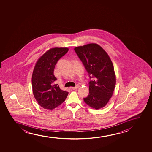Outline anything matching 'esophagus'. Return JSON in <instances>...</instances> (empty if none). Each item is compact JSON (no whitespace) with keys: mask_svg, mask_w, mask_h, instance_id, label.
<instances>
[{"mask_svg":"<svg viewBox=\"0 0 152 152\" xmlns=\"http://www.w3.org/2000/svg\"><path fill=\"white\" fill-rule=\"evenodd\" d=\"M79 86L77 85L76 86V87H72L71 88H72V89L73 90H75L76 89H77V88H79Z\"/></svg>","mask_w":152,"mask_h":152,"instance_id":"esophagus-1","label":"esophagus"}]
</instances>
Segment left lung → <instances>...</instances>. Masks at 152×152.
Returning <instances> with one entry per match:
<instances>
[{
    "label": "left lung",
    "instance_id": "1",
    "mask_svg": "<svg viewBox=\"0 0 152 152\" xmlns=\"http://www.w3.org/2000/svg\"><path fill=\"white\" fill-rule=\"evenodd\" d=\"M89 77V94L86 103L98 110L106 105L112 96L116 77L108 54L98 44H89L74 49Z\"/></svg>",
    "mask_w": 152,
    "mask_h": 152
}]
</instances>
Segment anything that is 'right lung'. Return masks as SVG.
Instances as JSON below:
<instances>
[{"mask_svg":"<svg viewBox=\"0 0 152 152\" xmlns=\"http://www.w3.org/2000/svg\"><path fill=\"white\" fill-rule=\"evenodd\" d=\"M67 48L51 49L38 60L34 69L31 82L34 96L40 106L52 110L64 101L69 92L61 89L53 72L60 59L68 52Z\"/></svg>","mask_w":152,"mask_h":152,"instance_id":"obj_1","label":"right lung"}]
</instances>
